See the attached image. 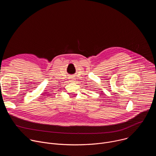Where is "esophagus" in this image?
Listing matches in <instances>:
<instances>
[{"mask_svg": "<svg viewBox=\"0 0 156 156\" xmlns=\"http://www.w3.org/2000/svg\"><path fill=\"white\" fill-rule=\"evenodd\" d=\"M70 79H72V81H74V80H75L73 79V78H72H72H70Z\"/></svg>", "mask_w": 156, "mask_h": 156, "instance_id": "34e87169", "label": "esophagus"}]
</instances>
